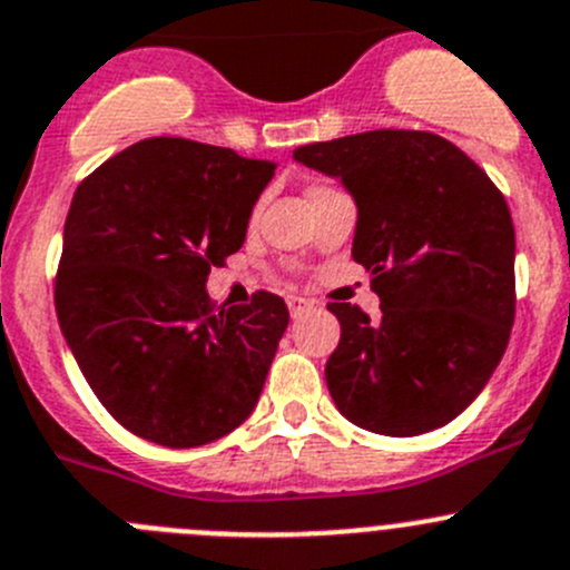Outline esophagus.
Returning <instances> with one entry per match:
<instances>
[{"label": "esophagus", "mask_w": 570, "mask_h": 570, "mask_svg": "<svg viewBox=\"0 0 570 570\" xmlns=\"http://www.w3.org/2000/svg\"><path fill=\"white\" fill-rule=\"evenodd\" d=\"M286 303H289V314L295 320L303 317V314L312 312V308H314V301H308V297H301V295H292Z\"/></svg>", "instance_id": "34e87169"}]
</instances>
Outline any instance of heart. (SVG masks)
I'll use <instances>...</instances> for the list:
<instances>
[{"label": "heart", "mask_w": 570, "mask_h": 570, "mask_svg": "<svg viewBox=\"0 0 570 570\" xmlns=\"http://www.w3.org/2000/svg\"><path fill=\"white\" fill-rule=\"evenodd\" d=\"M325 189H331V186H312V189H308V195H317V191H325Z\"/></svg>", "instance_id": "1"}]
</instances>
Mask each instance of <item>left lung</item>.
<instances>
[{
  "label": "left lung",
  "instance_id": "8db88e82",
  "mask_svg": "<svg viewBox=\"0 0 570 570\" xmlns=\"http://www.w3.org/2000/svg\"><path fill=\"white\" fill-rule=\"evenodd\" d=\"M358 208L353 262L381 314L328 303L342 336L325 362L336 409L390 438L451 423L484 390L515 320V228L476 161L429 130H367L297 147Z\"/></svg>",
  "mask_w": 570,
  "mask_h": 570
}]
</instances>
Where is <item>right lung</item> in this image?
Wrapping results in <instances>:
<instances>
[{"label": "right lung", "instance_id": "1", "mask_svg": "<svg viewBox=\"0 0 570 570\" xmlns=\"http://www.w3.org/2000/svg\"><path fill=\"white\" fill-rule=\"evenodd\" d=\"M273 175V161L156 136L77 186L55 312L94 395L136 438L195 449L258 403L289 308L264 289L214 306L206 281L245 245Z\"/></svg>", "mask_w": 570, "mask_h": 570}]
</instances>
